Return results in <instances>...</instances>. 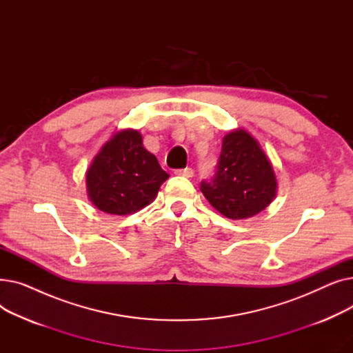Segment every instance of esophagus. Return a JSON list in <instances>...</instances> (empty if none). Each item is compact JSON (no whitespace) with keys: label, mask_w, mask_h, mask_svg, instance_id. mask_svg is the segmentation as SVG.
Returning <instances> with one entry per match:
<instances>
[{"label":"esophagus","mask_w":353,"mask_h":353,"mask_svg":"<svg viewBox=\"0 0 353 353\" xmlns=\"http://www.w3.org/2000/svg\"><path fill=\"white\" fill-rule=\"evenodd\" d=\"M177 176H184V177H193L194 174V170L192 169V167H186V169H179L174 172Z\"/></svg>","instance_id":"1"}]
</instances>
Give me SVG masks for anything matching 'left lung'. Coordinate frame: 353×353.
Masks as SVG:
<instances>
[{
  "label": "left lung",
  "instance_id": "left-lung-1",
  "mask_svg": "<svg viewBox=\"0 0 353 353\" xmlns=\"http://www.w3.org/2000/svg\"><path fill=\"white\" fill-rule=\"evenodd\" d=\"M200 190L219 213L240 220L253 217L270 205L277 181L257 140L239 128L225 136L216 174L210 181H201Z\"/></svg>",
  "mask_w": 353,
  "mask_h": 353
}]
</instances>
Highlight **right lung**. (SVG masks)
Returning a JSON list of instances; mask_svg holds the SVG:
<instances>
[{"label":"right lung","mask_w":353,"mask_h":353,"mask_svg":"<svg viewBox=\"0 0 353 353\" xmlns=\"http://www.w3.org/2000/svg\"><path fill=\"white\" fill-rule=\"evenodd\" d=\"M169 179L156 156L147 152L137 130H121L97 153L85 173L87 196L110 214L136 213L152 203Z\"/></svg>","instance_id":"obj_1"}]
</instances>
